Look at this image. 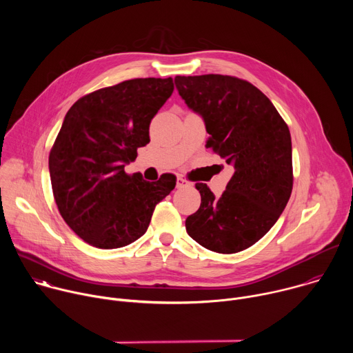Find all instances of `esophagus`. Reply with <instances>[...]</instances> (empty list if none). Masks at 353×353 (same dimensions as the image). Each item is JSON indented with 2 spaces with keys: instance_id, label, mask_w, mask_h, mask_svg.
Wrapping results in <instances>:
<instances>
[{
  "instance_id": "obj_1",
  "label": "esophagus",
  "mask_w": 353,
  "mask_h": 353,
  "mask_svg": "<svg viewBox=\"0 0 353 353\" xmlns=\"http://www.w3.org/2000/svg\"><path fill=\"white\" fill-rule=\"evenodd\" d=\"M177 188H187V187H191V183L183 177H179L177 179V184H176Z\"/></svg>"
}]
</instances>
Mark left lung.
I'll return each instance as SVG.
<instances>
[{"mask_svg": "<svg viewBox=\"0 0 353 353\" xmlns=\"http://www.w3.org/2000/svg\"><path fill=\"white\" fill-rule=\"evenodd\" d=\"M179 94L203 117L211 148L234 173L216 198L204 183L198 211L185 219L190 237L222 254L257 243L283 212L293 187L292 139L271 100L229 75L176 77Z\"/></svg>", "mask_w": 353, "mask_h": 353, "instance_id": "8db88e82", "label": "left lung"}]
</instances>
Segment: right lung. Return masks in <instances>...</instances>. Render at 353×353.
<instances>
[{
	"mask_svg": "<svg viewBox=\"0 0 353 353\" xmlns=\"http://www.w3.org/2000/svg\"><path fill=\"white\" fill-rule=\"evenodd\" d=\"M173 89L172 78L130 79L85 94L65 114L50 150V179L63 219L88 244H131L174 188L170 173L150 183L124 172L150 141V120Z\"/></svg>",
	"mask_w": 353,
	"mask_h": 353,
	"instance_id": "1",
	"label": "right lung"
}]
</instances>
